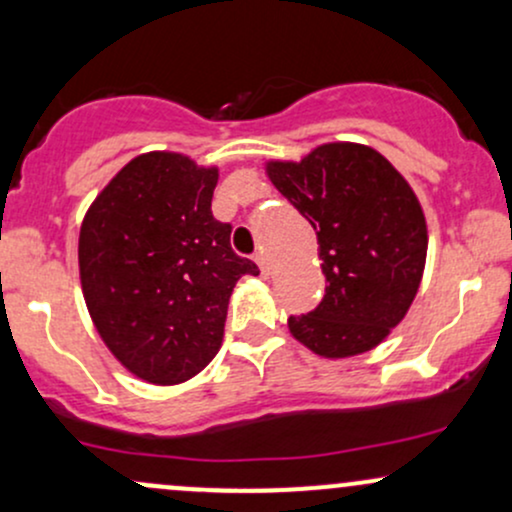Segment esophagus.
<instances>
[{"label": "esophagus", "instance_id": "esophagus-1", "mask_svg": "<svg viewBox=\"0 0 512 512\" xmlns=\"http://www.w3.org/2000/svg\"><path fill=\"white\" fill-rule=\"evenodd\" d=\"M255 262L260 264V272H262L264 276H269V262H267V255H264L262 250L255 252Z\"/></svg>", "mask_w": 512, "mask_h": 512}]
</instances>
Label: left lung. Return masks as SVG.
Returning a JSON list of instances; mask_svg holds the SVG:
<instances>
[{"mask_svg": "<svg viewBox=\"0 0 512 512\" xmlns=\"http://www.w3.org/2000/svg\"><path fill=\"white\" fill-rule=\"evenodd\" d=\"M267 173L313 223L327 279L320 305L289 317L291 334L327 358L370 351L419 291L428 248L419 199L385 156L361 144L317 146L301 163H269Z\"/></svg>", "mask_w": 512, "mask_h": 512, "instance_id": "1", "label": "left lung"}]
</instances>
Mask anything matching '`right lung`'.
I'll return each mask as SVG.
<instances>
[{"label":"right lung","mask_w":512,"mask_h":512,"mask_svg":"<svg viewBox=\"0 0 512 512\" xmlns=\"http://www.w3.org/2000/svg\"><path fill=\"white\" fill-rule=\"evenodd\" d=\"M219 170L180 154L129 161L88 209L79 269L88 313L117 361L156 385L185 383L221 349L228 298L257 264L211 214Z\"/></svg>","instance_id":"1"}]
</instances>
